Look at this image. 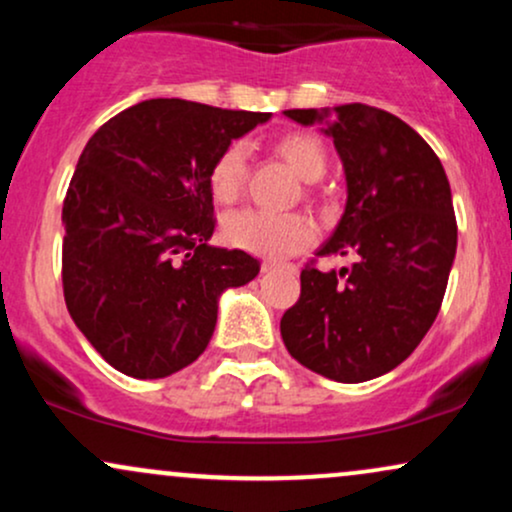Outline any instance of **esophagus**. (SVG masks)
<instances>
[{
  "mask_svg": "<svg viewBox=\"0 0 512 512\" xmlns=\"http://www.w3.org/2000/svg\"><path fill=\"white\" fill-rule=\"evenodd\" d=\"M279 267H286V269H296L293 264H286V262H274V260H267L262 262V269L264 272H272V269H279Z\"/></svg>",
  "mask_w": 512,
  "mask_h": 512,
  "instance_id": "1",
  "label": "esophagus"
}]
</instances>
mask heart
<instances>
[{"label":"heart","mask_w":512,"mask_h":512,"mask_svg":"<svg viewBox=\"0 0 512 512\" xmlns=\"http://www.w3.org/2000/svg\"><path fill=\"white\" fill-rule=\"evenodd\" d=\"M274 151L296 170L298 178L313 182L325 173L327 151L313 132L281 134ZM248 173V151L240 142L228 144L209 168V190L219 204H233L240 197ZM223 240L233 248L262 257H286L313 243L315 226L305 214H272L262 209H243L228 214L221 226Z\"/></svg>","instance_id":"obj_1"}]
</instances>
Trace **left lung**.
<instances>
[{
  "label": "left lung",
  "instance_id": "left-lung-1",
  "mask_svg": "<svg viewBox=\"0 0 512 512\" xmlns=\"http://www.w3.org/2000/svg\"><path fill=\"white\" fill-rule=\"evenodd\" d=\"M322 122L346 175L342 219L317 257L351 267L301 272V298L281 317V339L305 368L363 383L390 373L436 320L457 250V221L443 163L387 110L363 103L284 110Z\"/></svg>",
  "mask_w": 512,
  "mask_h": 512
}]
</instances>
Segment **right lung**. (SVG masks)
Here are the masks:
<instances>
[{
  "label": "right lung",
  "mask_w": 512,
  "mask_h": 512,
  "mask_svg": "<svg viewBox=\"0 0 512 512\" xmlns=\"http://www.w3.org/2000/svg\"><path fill=\"white\" fill-rule=\"evenodd\" d=\"M269 113L151 98L88 139L62 207V286L74 325L120 373L166 378L197 361L219 298L260 262L209 245V168Z\"/></svg>",
  "instance_id": "obj_1"
}]
</instances>
